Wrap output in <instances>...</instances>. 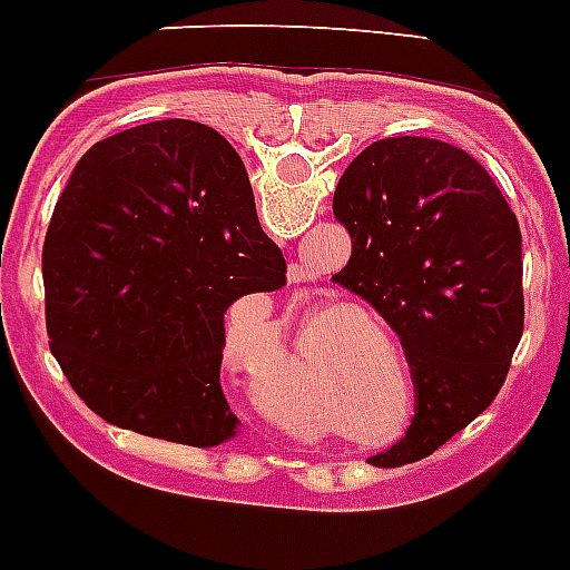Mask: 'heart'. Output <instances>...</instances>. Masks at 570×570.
Segmentation results:
<instances>
[{
  "label": "heart",
  "instance_id": "obj_1",
  "mask_svg": "<svg viewBox=\"0 0 570 570\" xmlns=\"http://www.w3.org/2000/svg\"><path fill=\"white\" fill-rule=\"evenodd\" d=\"M240 312L253 315L255 321H269V306H266L264 297H247L244 304L235 306L233 317H238ZM361 317V321L377 326V317L368 309H361V306H348V304H335L326 306L321 312V317H332L326 323V330H335L332 335V346L323 348L321 355V368H317V377H323V386H317L321 397L326 400V406L343 417L346 423H355L361 429H374L377 423L392 417L394 412V392L386 386L381 372V363L374 361L372 348L366 346V337H363L361 326L348 317ZM273 326V323H269ZM306 343V330H304ZM315 343V341H312ZM409 394H412V386H409L406 374H400V400H403V417L409 412ZM273 409L284 420H295L297 409H281V400H273Z\"/></svg>",
  "mask_w": 570,
  "mask_h": 570
}]
</instances>
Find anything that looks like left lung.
Masks as SVG:
<instances>
[{
  "mask_svg": "<svg viewBox=\"0 0 570 570\" xmlns=\"http://www.w3.org/2000/svg\"><path fill=\"white\" fill-rule=\"evenodd\" d=\"M332 207L352 235V258L332 281L397 332L414 383L406 438L368 463H414L505 383L525 321L520 224L469 153L417 136L368 145Z\"/></svg>",
  "mask_w": 570,
  "mask_h": 570,
  "instance_id": "left-lung-1",
  "label": "left lung"
}]
</instances>
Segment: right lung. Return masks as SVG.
Masks as SVG:
<instances>
[{
  "label": "right lung",
  "mask_w": 570,
  "mask_h": 570,
  "mask_svg": "<svg viewBox=\"0 0 570 570\" xmlns=\"http://www.w3.org/2000/svg\"><path fill=\"white\" fill-rule=\"evenodd\" d=\"M50 352L107 423L222 445L238 434L222 389L224 315L286 284L247 167L218 130L167 119L81 156L45 238Z\"/></svg>",
  "instance_id": "right-lung-1"
}]
</instances>
